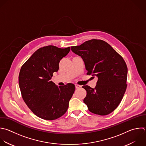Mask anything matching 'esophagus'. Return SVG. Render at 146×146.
Masks as SVG:
<instances>
[{"instance_id": "obj_1", "label": "esophagus", "mask_w": 146, "mask_h": 146, "mask_svg": "<svg viewBox=\"0 0 146 146\" xmlns=\"http://www.w3.org/2000/svg\"><path fill=\"white\" fill-rule=\"evenodd\" d=\"M75 86L76 88H79V87H81V86L80 85H78V84H75Z\"/></svg>"}]
</instances>
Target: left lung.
Here are the masks:
<instances>
[{
  "label": "left lung",
  "mask_w": 146,
  "mask_h": 146,
  "mask_svg": "<svg viewBox=\"0 0 146 146\" xmlns=\"http://www.w3.org/2000/svg\"><path fill=\"white\" fill-rule=\"evenodd\" d=\"M71 48L83 60L87 75L98 78L94 88L83 86L87 91L84 103L94 113H110L118 106L126 90L127 67L124 59L102 40L92 39Z\"/></svg>",
  "instance_id": "left-lung-1"
}]
</instances>
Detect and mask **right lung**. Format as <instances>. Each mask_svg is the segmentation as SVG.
<instances>
[{
  "instance_id": "add662e5",
  "label": "right lung",
  "mask_w": 146,
  "mask_h": 146,
  "mask_svg": "<svg viewBox=\"0 0 146 146\" xmlns=\"http://www.w3.org/2000/svg\"><path fill=\"white\" fill-rule=\"evenodd\" d=\"M70 47H43L36 51L21 67L19 84L22 98L37 116L47 120L56 119L67 111L75 85L68 83L58 87L51 80L59 70L60 60Z\"/></svg>"
}]
</instances>
